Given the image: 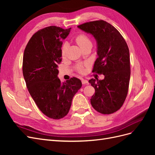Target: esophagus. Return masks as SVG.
Returning <instances> with one entry per match:
<instances>
[{
    "label": "esophagus",
    "mask_w": 155,
    "mask_h": 155,
    "mask_svg": "<svg viewBox=\"0 0 155 155\" xmlns=\"http://www.w3.org/2000/svg\"><path fill=\"white\" fill-rule=\"evenodd\" d=\"M81 82L83 85H88V81L87 80H86V79H82Z\"/></svg>",
    "instance_id": "obj_1"
}]
</instances>
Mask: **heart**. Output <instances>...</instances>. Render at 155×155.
Wrapping results in <instances>:
<instances>
[{"label": "heart", "instance_id": "1", "mask_svg": "<svg viewBox=\"0 0 155 155\" xmlns=\"http://www.w3.org/2000/svg\"><path fill=\"white\" fill-rule=\"evenodd\" d=\"M76 42L81 48L85 47V46H86L88 45H92L91 41L90 39H89V37L87 35L83 34H79L76 37ZM68 46V45L67 43H64L62 46L61 54H62L63 57H64V56L67 54ZM77 68L79 72H84V66L82 64H78L77 66Z\"/></svg>", "mask_w": 155, "mask_h": 155}]
</instances>
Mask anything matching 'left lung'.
<instances>
[{
    "mask_svg": "<svg viewBox=\"0 0 155 155\" xmlns=\"http://www.w3.org/2000/svg\"><path fill=\"white\" fill-rule=\"evenodd\" d=\"M78 28L96 39L97 58L92 72L105 76L102 80L88 81L95 89L91 105L101 114L113 113L123 105L128 92L130 76L128 46L120 33L106 21L86 22Z\"/></svg>",
    "mask_w": 155,
    "mask_h": 155,
    "instance_id": "1",
    "label": "left lung"
}]
</instances>
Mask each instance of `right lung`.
<instances>
[{
  "label": "right lung",
  "mask_w": 155,
  "mask_h": 155,
  "mask_svg": "<svg viewBox=\"0 0 155 155\" xmlns=\"http://www.w3.org/2000/svg\"><path fill=\"white\" fill-rule=\"evenodd\" d=\"M70 30L51 26L39 30L31 37L23 55L22 73L28 90L40 110L54 120L68 113L73 97L82 86L76 78L61 83L58 77L62 41Z\"/></svg>",
  "instance_id": "right-lung-1"
}]
</instances>
